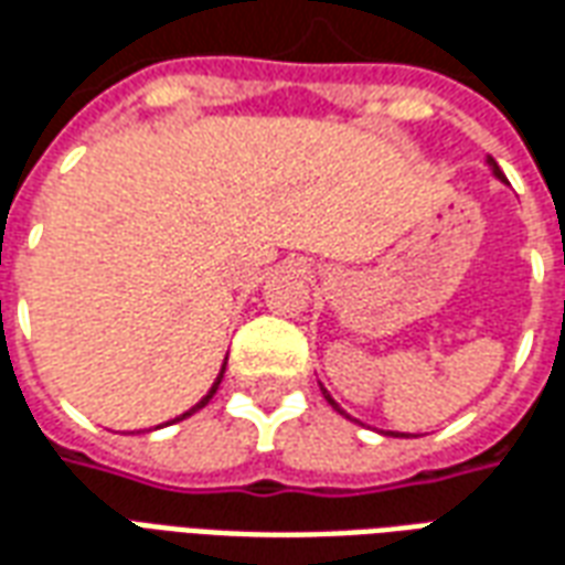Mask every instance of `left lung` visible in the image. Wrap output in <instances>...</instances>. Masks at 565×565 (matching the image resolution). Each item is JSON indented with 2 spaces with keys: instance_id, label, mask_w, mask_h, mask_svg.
Segmentation results:
<instances>
[{
  "instance_id": "obj_1",
  "label": "left lung",
  "mask_w": 565,
  "mask_h": 565,
  "mask_svg": "<svg viewBox=\"0 0 565 565\" xmlns=\"http://www.w3.org/2000/svg\"><path fill=\"white\" fill-rule=\"evenodd\" d=\"M490 166H493V172H497V178H499V181H505V174L499 172V166H497V162L490 160ZM323 396H327V403H330V405H332V408H339V405H335V403H332V399H330V393L323 391Z\"/></svg>"
}]
</instances>
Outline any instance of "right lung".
<instances>
[{"instance_id":"right-lung-1","label":"right lung","mask_w":565,"mask_h":565,"mask_svg":"<svg viewBox=\"0 0 565 565\" xmlns=\"http://www.w3.org/2000/svg\"><path fill=\"white\" fill-rule=\"evenodd\" d=\"M221 379H223V372H221V375H217V381H214V384H211V391L205 393V396H202V403L193 405V408H190V412H184V415H181V417H190V415H193V412H199V408H202V405H209V403H211V396H214V393H217V384H221ZM181 417H178V420H181Z\"/></svg>"}]
</instances>
